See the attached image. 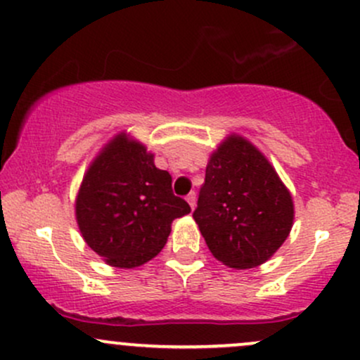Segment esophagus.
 Wrapping results in <instances>:
<instances>
[{"label": "esophagus", "instance_id": "esophagus-1", "mask_svg": "<svg viewBox=\"0 0 360 360\" xmlns=\"http://www.w3.org/2000/svg\"><path fill=\"white\" fill-rule=\"evenodd\" d=\"M186 200H188L189 207H191L193 210H195V207H196V193H195V191H191V193H189V195L186 196Z\"/></svg>", "mask_w": 360, "mask_h": 360}]
</instances>
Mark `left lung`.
I'll list each match as a JSON object with an SVG mask.
<instances>
[{"mask_svg":"<svg viewBox=\"0 0 360 360\" xmlns=\"http://www.w3.org/2000/svg\"><path fill=\"white\" fill-rule=\"evenodd\" d=\"M193 219L219 262L246 270L270 259L289 238L294 201L266 157L231 135L210 155Z\"/></svg>","mask_w":360,"mask_h":360,"instance_id":"left-lung-1","label":"left lung"}]
</instances>
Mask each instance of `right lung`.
<instances>
[{
    "label": "right lung",
    "instance_id": "right-lung-1",
    "mask_svg": "<svg viewBox=\"0 0 360 360\" xmlns=\"http://www.w3.org/2000/svg\"><path fill=\"white\" fill-rule=\"evenodd\" d=\"M189 205L172 193V177L157 169L153 153L120 133L90 164L75 213L90 250L110 266L135 268L162 251L174 219Z\"/></svg>",
    "mask_w": 360,
    "mask_h": 360
}]
</instances>
